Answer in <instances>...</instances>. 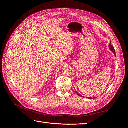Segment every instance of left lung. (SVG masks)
<instances>
[{
    "mask_svg": "<svg viewBox=\"0 0 128 128\" xmlns=\"http://www.w3.org/2000/svg\"><path fill=\"white\" fill-rule=\"evenodd\" d=\"M110 50L111 51L113 52V53H114V54L115 55V50H114V47H113V46L112 45V44H111V42H110ZM76 93H77V95L78 96H82V97H83V96H81V95H80V94H79L78 93H77V92H76ZM88 99H91L92 98H88Z\"/></svg>",
    "mask_w": 128,
    "mask_h": 128,
    "instance_id": "1",
    "label": "left lung"
}]
</instances>
